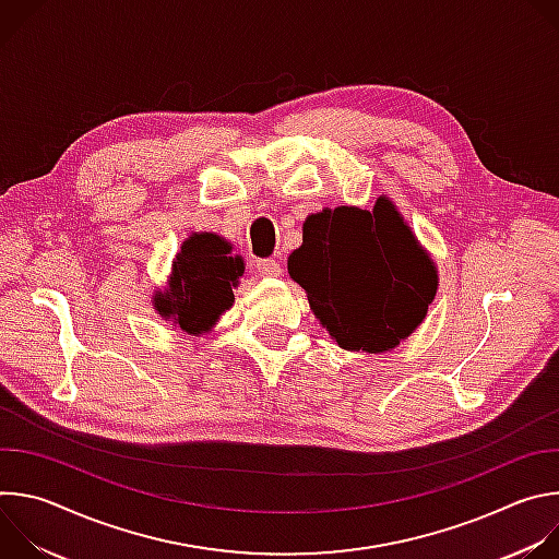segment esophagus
<instances>
[{"mask_svg":"<svg viewBox=\"0 0 559 559\" xmlns=\"http://www.w3.org/2000/svg\"><path fill=\"white\" fill-rule=\"evenodd\" d=\"M257 272H259L261 276H281V274H283V267H281V263L274 261V259H261V261L257 263Z\"/></svg>","mask_w":559,"mask_h":559,"instance_id":"34e87169","label":"esophagus"}]
</instances>
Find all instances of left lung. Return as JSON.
I'll return each instance as SVG.
<instances>
[{
  "instance_id": "left-lung-1",
  "label": "left lung",
  "mask_w": 559,
  "mask_h": 559,
  "mask_svg": "<svg viewBox=\"0 0 559 559\" xmlns=\"http://www.w3.org/2000/svg\"><path fill=\"white\" fill-rule=\"evenodd\" d=\"M287 272L347 352L395 349L423 325L438 292L431 254L386 194L371 210L341 205L309 214Z\"/></svg>"
}]
</instances>
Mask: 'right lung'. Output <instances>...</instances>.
<instances>
[{"mask_svg": "<svg viewBox=\"0 0 559 559\" xmlns=\"http://www.w3.org/2000/svg\"><path fill=\"white\" fill-rule=\"evenodd\" d=\"M246 274L243 259L214 231H192L173 259L164 289H154L152 307L164 321L190 336L210 334L234 305V287Z\"/></svg>", "mask_w": 559, "mask_h": 559, "instance_id": "add662e5", "label": "right lung"}]
</instances>
